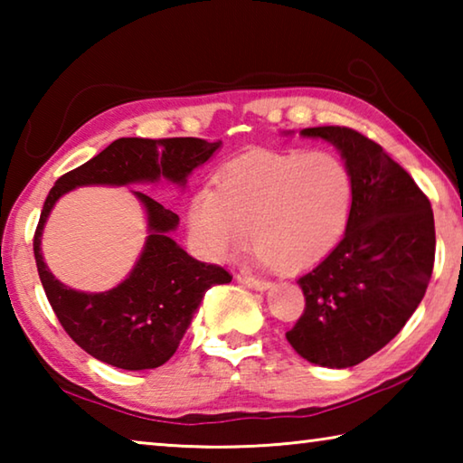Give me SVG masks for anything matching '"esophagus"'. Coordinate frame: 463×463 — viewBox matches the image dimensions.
Masks as SVG:
<instances>
[{
    "label": "esophagus",
    "mask_w": 463,
    "mask_h": 463,
    "mask_svg": "<svg viewBox=\"0 0 463 463\" xmlns=\"http://www.w3.org/2000/svg\"><path fill=\"white\" fill-rule=\"evenodd\" d=\"M239 281H241V284H245L247 288H250V289H260V292H263V289H268L271 286L269 281L257 279V278H250V276H239Z\"/></svg>",
    "instance_id": "34e87169"
}]
</instances>
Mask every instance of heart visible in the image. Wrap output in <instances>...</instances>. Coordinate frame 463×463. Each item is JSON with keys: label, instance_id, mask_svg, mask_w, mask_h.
Here are the masks:
<instances>
[{"label": "heart", "instance_id": "heart-1", "mask_svg": "<svg viewBox=\"0 0 463 463\" xmlns=\"http://www.w3.org/2000/svg\"><path fill=\"white\" fill-rule=\"evenodd\" d=\"M354 208V175L328 151L261 153L234 161L200 190L190 231L208 257H222L245 237L250 257L281 271H300L331 253Z\"/></svg>", "mask_w": 463, "mask_h": 463}]
</instances>
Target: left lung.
I'll use <instances>...</instances> for the list:
<instances>
[{
	"instance_id": "1",
	"label": "left lung",
	"mask_w": 463,
	"mask_h": 463,
	"mask_svg": "<svg viewBox=\"0 0 463 463\" xmlns=\"http://www.w3.org/2000/svg\"><path fill=\"white\" fill-rule=\"evenodd\" d=\"M300 135L339 148L354 175V208L339 245L298 279L307 307L286 339L307 362L343 370L378 354L420 304L435 261L433 210L362 132L317 127Z\"/></svg>"
}]
</instances>
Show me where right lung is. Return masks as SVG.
Instances as JSON below:
<instances>
[{
  "label": "right lung",
  "mask_w": 463,
  "mask_h": 463,
  "mask_svg": "<svg viewBox=\"0 0 463 463\" xmlns=\"http://www.w3.org/2000/svg\"><path fill=\"white\" fill-rule=\"evenodd\" d=\"M221 140L118 138L81 167L57 179L46 195L34 232V260L43 288L61 326L91 357L120 370H153L179 347L194 312L213 286L232 276L221 265L202 263L169 237L179 216L143 192H132L146 210L148 237L128 278L108 292H77L52 276L41 250L44 224L54 203L81 185L155 184L167 179L185 187L187 175L206 163Z\"/></svg>",
  "instance_id": "right-lung-1"
}]
</instances>
